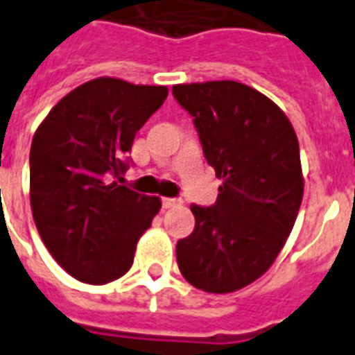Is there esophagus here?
Here are the masks:
<instances>
[{
    "instance_id": "1",
    "label": "esophagus",
    "mask_w": 355,
    "mask_h": 355,
    "mask_svg": "<svg viewBox=\"0 0 355 355\" xmlns=\"http://www.w3.org/2000/svg\"><path fill=\"white\" fill-rule=\"evenodd\" d=\"M178 205H181V200H178V198H163V207L164 209L178 207Z\"/></svg>"
}]
</instances>
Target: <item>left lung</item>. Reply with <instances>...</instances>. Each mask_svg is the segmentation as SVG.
Returning <instances> with one entry per match:
<instances>
[{
  "mask_svg": "<svg viewBox=\"0 0 355 355\" xmlns=\"http://www.w3.org/2000/svg\"><path fill=\"white\" fill-rule=\"evenodd\" d=\"M172 92L222 180L215 205H191L196 224L178 241V266L196 289L233 293L270 268L295 226L304 196L298 139L285 112L248 85L207 81Z\"/></svg>",
  "mask_w": 355,
  "mask_h": 355,
  "instance_id": "left-lung-1",
  "label": "left lung"
}]
</instances>
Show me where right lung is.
I'll return each instance as SVG.
<instances>
[{
    "instance_id": "right-lung-1",
    "label": "right lung",
    "mask_w": 355,
    "mask_h": 355,
    "mask_svg": "<svg viewBox=\"0 0 355 355\" xmlns=\"http://www.w3.org/2000/svg\"><path fill=\"white\" fill-rule=\"evenodd\" d=\"M166 96V87L92 79L66 94L33 137V218L49 254L79 282L103 285L123 276L161 209L157 196L120 180L135 135Z\"/></svg>"
}]
</instances>
